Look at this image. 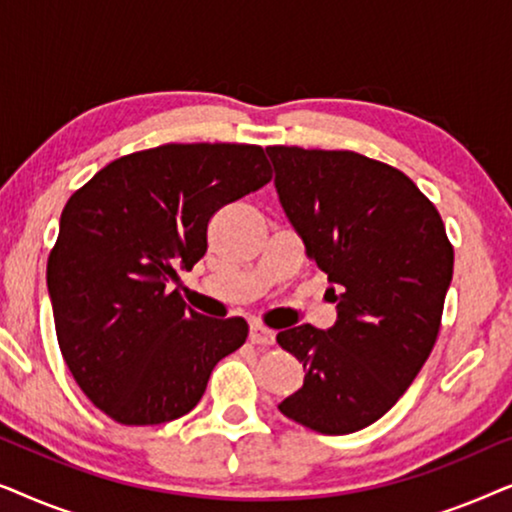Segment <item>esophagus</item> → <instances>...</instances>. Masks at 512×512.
I'll return each mask as SVG.
<instances>
[{"label":"esophagus","instance_id":"esophagus-1","mask_svg":"<svg viewBox=\"0 0 512 512\" xmlns=\"http://www.w3.org/2000/svg\"><path fill=\"white\" fill-rule=\"evenodd\" d=\"M249 340L254 342V345H272V342H275V331H270V328H265L261 324H251Z\"/></svg>","mask_w":512,"mask_h":512}]
</instances>
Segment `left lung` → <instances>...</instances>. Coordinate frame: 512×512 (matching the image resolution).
<instances>
[{"mask_svg": "<svg viewBox=\"0 0 512 512\" xmlns=\"http://www.w3.org/2000/svg\"><path fill=\"white\" fill-rule=\"evenodd\" d=\"M275 186L307 256L331 282L338 321L277 333L305 368L279 412L345 436L394 408L440 331L454 249L438 209L401 170L354 151L268 146Z\"/></svg>", "mask_w": 512, "mask_h": 512, "instance_id": "1", "label": "left lung"}]
</instances>
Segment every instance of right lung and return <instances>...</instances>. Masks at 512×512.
<instances>
[{"label":"right lung","mask_w":512,"mask_h":512,"mask_svg":"<svg viewBox=\"0 0 512 512\" xmlns=\"http://www.w3.org/2000/svg\"><path fill=\"white\" fill-rule=\"evenodd\" d=\"M270 179L256 144H163L114 160L67 200L46 270L55 333L76 384L114 422L184 417L244 345L242 317H202L167 284L205 256L209 219Z\"/></svg>","instance_id":"add662e5"}]
</instances>
